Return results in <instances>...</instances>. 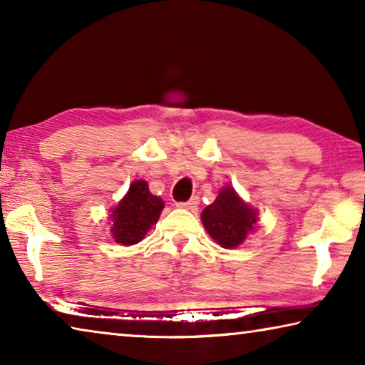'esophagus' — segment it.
I'll return each mask as SVG.
<instances>
[{
	"label": "esophagus",
	"instance_id": "esophagus-1",
	"mask_svg": "<svg viewBox=\"0 0 365 365\" xmlns=\"http://www.w3.org/2000/svg\"><path fill=\"white\" fill-rule=\"evenodd\" d=\"M197 205H200V197L193 196L191 200L188 201H183V202H177V207H182V209H187V211L195 212L197 209Z\"/></svg>",
	"mask_w": 365,
	"mask_h": 365
}]
</instances>
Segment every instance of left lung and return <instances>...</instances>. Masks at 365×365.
Returning a JSON list of instances; mask_svg holds the SVG:
<instances>
[{
  "mask_svg": "<svg viewBox=\"0 0 365 365\" xmlns=\"http://www.w3.org/2000/svg\"><path fill=\"white\" fill-rule=\"evenodd\" d=\"M202 225L222 248H237L256 224V212L233 188H224L201 214Z\"/></svg>",
  "mask_w": 365,
  "mask_h": 365,
  "instance_id": "1",
  "label": "left lung"
}]
</instances>
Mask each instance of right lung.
I'll list each match as a JSON object with an SVG mask.
<instances>
[{"mask_svg": "<svg viewBox=\"0 0 365 365\" xmlns=\"http://www.w3.org/2000/svg\"><path fill=\"white\" fill-rule=\"evenodd\" d=\"M163 207L164 201L148 190L145 180L133 182L125 197L110 214L115 242L123 246L141 242L151 225L158 222Z\"/></svg>", "mask_w": 365, "mask_h": 365, "instance_id": "add662e5", "label": "right lung"}]
</instances>
